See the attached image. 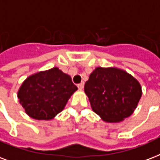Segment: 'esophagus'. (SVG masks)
<instances>
[{
  "label": "esophagus",
  "instance_id": "esophagus-1",
  "mask_svg": "<svg viewBox=\"0 0 160 160\" xmlns=\"http://www.w3.org/2000/svg\"><path fill=\"white\" fill-rule=\"evenodd\" d=\"M77 86H78V88L80 89V90H82V89L84 88V82H81L80 83V84H78Z\"/></svg>",
  "mask_w": 160,
  "mask_h": 160
}]
</instances>
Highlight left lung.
Here are the masks:
<instances>
[{
  "label": "left lung",
  "mask_w": 160,
  "mask_h": 160,
  "mask_svg": "<svg viewBox=\"0 0 160 160\" xmlns=\"http://www.w3.org/2000/svg\"><path fill=\"white\" fill-rule=\"evenodd\" d=\"M94 112L108 122H118L133 112L142 96L136 79L122 69L98 67L85 84Z\"/></svg>",
  "instance_id": "left-lung-1"
}]
</instances>
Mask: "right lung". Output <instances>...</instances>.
Returning a JSON list of instances; mask_svg holds the SVG:
<instances>
[{"mask_svg": "<svg viewBox=\"0 0 160 160\" xmlns=\"http://www.w3.org/2000/svg\"><path fill=\"white\" fill-rule=\"evenodd\" d=\"M76 90L69 75L53 68L29 76L22 83L18 96L31 118L50 120L64 109Z\"/></svg>", "mask_w": 160, "mask_h": 160, "instance_id": "right-lung-1", "label": "right lung"}]
</instances>
